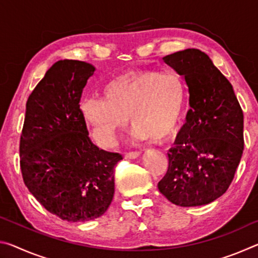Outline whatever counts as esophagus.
I'll list each match as a JSON object with an SVG mask.
<instances>
[{
    "label": "esophagus",
    "instance_id": "esophagus-1",
    "mask_svg": "<svg viewBox=\"0 0 258 258\" xmlns=\"http://www.w3.org/2000/svg\"><path fill=\"white\" fill-rule=\"evenodd\" d=\"M140 155H141V152H140V151L127 152V154H125V158L126 159H135V158H138Z\"/></svg>",
    "mask_w": 258,
    "mask_h": 258
}]
</instances>
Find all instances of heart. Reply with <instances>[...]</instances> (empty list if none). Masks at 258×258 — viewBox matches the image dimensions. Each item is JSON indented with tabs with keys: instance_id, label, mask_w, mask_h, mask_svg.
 <instances>
[{
	"instance_id": "b5f03b06",
	"label": "heart",
	"mask_w": 258,
	"mask_h": 258,
	"mask_svg": "<svg viewBox=\"0 0 258 258\" xmlns=\"http://www.w3.org/2000/svg\"><path fill=\"white\" fill-rule=\"evenodd\" d=\"M104 98H87L81 103L83 118L94 138L110 145L128 123L138 140L164 141L175 133L184 110L186 87L177 73L126 72L103 89Z\"/></svg>"
}]
</instances>
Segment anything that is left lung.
I'll return each mask as SVG.
<instances>
[{
    "label": "left lung",
    "mask_w": 258,
    "mask_h": 258,
    "mask_svg": "<svg viewBox=\"0 0 258 258\" xmlns=\"http://www.w3.org/2000/svg\"><path fill=\"white\" fill-rule=\"evenodd\" d=\"M164 62L189 87L186 121L168 152L158 189L181 207L207 205L232 182L243 151V113L233 87L205 52L186 49Z\"/></svg>",
    "instance_id": "obj_1"
}]
</instances>
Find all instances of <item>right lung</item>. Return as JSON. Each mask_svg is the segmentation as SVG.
<instances>
[{
    "instance_id": "add662e5",
    "label": "right lung",
    "mask_w": 258,
    "mask_h": 258,
    "mask_svg": "<svg viewBox=\"0 0 258 258\" xmlns=\"http://www.w3.org/2000/svg\"><path fill=\"white\" fill-rule=\"evenodd\" d=\"M95 68L59 60L26 103L20 137L25 185L46 211L68 222L98 218L115 194L113 168L120 154L99 149L89 137L80 101Z\"/></svg>"
}]
</instances>
